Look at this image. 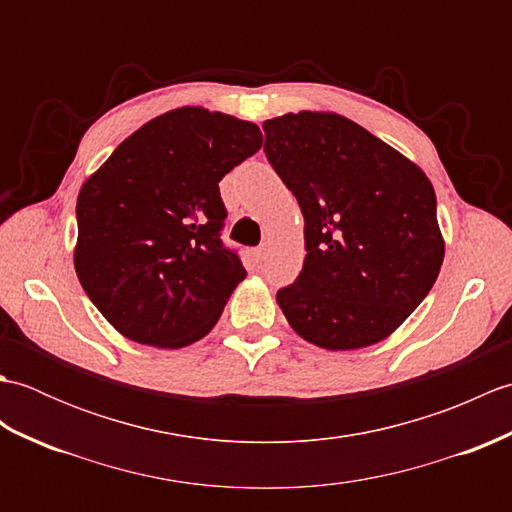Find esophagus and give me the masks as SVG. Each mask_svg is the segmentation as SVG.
Returning <instances> with one entry per match:
<instances>
[{
  "instance_id": "1",
  "label": "esophagus",
  "mask_w": 512,
  "mask_h": 512,
  "mask_svg": "<svg viewBox=\"0 0 512 512\" xmlns=\"http://www.w3.org/2000/svg\"><path fill=\"white\" fill-rule=\"evenodd\" d=\"M266 255H268V248H266V246H259V248L255 250V259H257V262H264Z\"/></svg>"
}]
</instances>
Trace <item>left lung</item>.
<instances>
[{"mask_svg": "<svg viewBox=\"0 0 512 512\" xmlns=\"http://www.w3.org/2000/svg\"><path fill=\"white\" fill-rule=\"evenodd\" d=\"M264 132L270 165L301 206L308 250L295 284L277 292L290 328L332 352L387 339L444 259L427 173L334 112H290Z\"/></svg>", "mask_w": 512, "mask_h": 512, "instance_id": "1", "label": "left lung"}]
</instances>
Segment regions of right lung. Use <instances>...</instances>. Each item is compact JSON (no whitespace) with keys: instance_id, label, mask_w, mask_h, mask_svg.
Here are the masks:
<instances>
[{"instance_id":"add662e5","label":"right lung","mask_w":512,"mask_h":512,"mask_svg":"<svg viewBox=\"0 0 512 512\" xmlns=\"http://www.w3.org/2000/svg\"><path fill=\"white\" fill-rule=\"evenodd\" d=\"M255 123L178 107L83 182L74 270L125 339L178 350L213 330L246 270L222 246L220 180L262 147Z\"/></svg>"}]
</instances>
